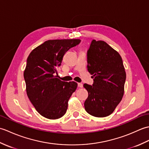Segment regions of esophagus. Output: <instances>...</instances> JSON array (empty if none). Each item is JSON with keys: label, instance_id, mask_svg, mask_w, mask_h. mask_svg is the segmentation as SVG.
<instances>
[{"label": "esophagus", "instance_id": "34e87169", "mask_svg": "<svg viewBox=\"0 0 149 149\" xmlns=\"http://www.w3.org/2000/svg\"><path fill=\"white\" fill-rule=\"evenodd\" d=\"M78 87L83 88V84H82V83H78Z\"/></svg>", "mask_w": 149, "mask_h": 149}]
</instances>
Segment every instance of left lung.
Returning <instances> with one entry per match:
<instances>
[{
	"label": "left lung",
	"instance_id": "8db88e82",
	"mask_svg": "<svg viewBox=\"0 0 149 149\" xmlns=\"http://www.w3.org/2000/svg\"><path fill=\"white\" fill-rule=\"evenodd\" d=\"M87 62L88 70L94 79L92 85H83L88 92L85 110L93 116H107L124 92L126 74L122 59L105 42L93 40L87 51Z\"/></svg>",
	"mask_w": 149,
	"mask_h": 149
}]
</instances>
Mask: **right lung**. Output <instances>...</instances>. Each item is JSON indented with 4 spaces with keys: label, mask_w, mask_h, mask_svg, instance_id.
Masks as SVG:
<instances>
[{
    "label": "right lung",
    "mask_w": 149,
    "mask_h": 149,
    "mask_svg": "<svg viewBox=\"0 0 149 149\" xmlns=\"http://www.w3.org/2000/svg\"><path fill=\"white\" fill-rule=\"evenodd\" d=\"M80 42L79 39L48 40L28 56L24 72L27 94L37 111L45 118L58 119L66 112L68 101L77 84L60 81L57 78V68L66 52Z\"/></svg>",
    "instance_id": "right-lung-1"
}]
</instances>
